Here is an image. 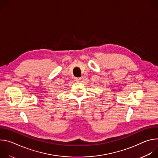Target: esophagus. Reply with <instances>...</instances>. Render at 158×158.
I'll list each match as a JSON object with an SVG mask.
<instances>
[{
	"label": "esophagus",
	"instance_id": "34e87169",
	"mask_svg": "<svg viewBox=\"0 0 158 158\" xmlns=\"http://www.w3.org/2000/svg\"><path fill=\"white\" fill-rule=\"evenodd\" d=\"M81 80V77H75V81L76 82H79Z\"/></svg>",
	"mask_w": 158,
	"mask_h": 158
}]
</instances>
